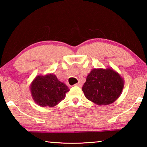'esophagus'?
Masks as SVG:
<instances>
[{"label":"esophagus","mask_w":147,"mask_h":147,"mask_svg":"<svg viewBox=\"0 0 147 147\" xmlns=\"http://www.w3.org/2000/svg\"><path fill=\"white\" fill-rule=\"evenodd\" d=\"M74 86H78V87H82V83H81V82H78V83L76 84L75 85H74Z\"/></svg>","instance_id":"34e87169"}]
</instances>
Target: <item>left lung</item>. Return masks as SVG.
I'll use <instances>...</instances> for the list:
<instances>
[{
    "mask_svg": "<svg viewBox=\"0 0 147 147\" xmlns=\"http://www.w3.org/2000/svg\"><path fill=\"white\" fill-rule=\"evenodd\" d=\"M124 85L123 77L112 68L93 69L87 76L82 91L94 104L109 105L120 96Z\"/></svg>",
    "mask_w": 147,
    "mask_h": 147,
    "instance_id": "obj_1",
    "label": "left lung"
}]
</instances>
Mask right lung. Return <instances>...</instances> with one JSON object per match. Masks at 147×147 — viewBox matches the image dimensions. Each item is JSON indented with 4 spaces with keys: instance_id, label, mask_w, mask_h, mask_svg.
<instances>
[{
    "instance_id": "obj_1",
    "label": "right lung",
    "mask_w": 147,
    "mask_h": 147,
    "mask_svg": "<svg viewBox=\"0 0 147 147\" xmlns=\"http://www.w3.org/2000/svg\"><path fill=\"white\" fill-rule=\"evenodd\" d=\"M32 97L41 107H54L65 98L69 88L53 73L38 75L30 86Z\"/></svg>"
}]
</instances>
